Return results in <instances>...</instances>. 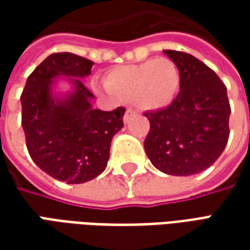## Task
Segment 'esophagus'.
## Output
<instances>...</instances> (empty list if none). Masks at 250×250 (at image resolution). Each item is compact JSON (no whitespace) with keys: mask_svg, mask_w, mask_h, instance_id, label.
Segmentation results:
<instances>
[{"mask_svg":"<svg viewBox=\"0 0 250 250\" xmlns=\"http://www.w3.org/2000/svg\"><path fill=\"white\" fill-rule=\"evenodd\" d=\"M135 115H136L135 109L127 108V111H125V123H127V122H130L131 118H132V116H135Z\"/></svg>","mask_w":250,"mask_h":250,"instance_id":"esophagus-1","label":"esophagus"}]
</instances>
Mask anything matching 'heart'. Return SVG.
Masks as SVG:
<instances>
[{"label": "heart", "instance_id": "1", "mask_svg": "<svg viewBox=\"0 0 250 250\" xmlns=\"http://www.w3.org/2000/svg\"><path fill=\"white\" fill-rule=\"evenodd\" d=\"M179 87L178 65L166 57L118 66L105 77V88L112 96L122 102H134L143 111H157L170 105Z\"/></svg>", "mask_w": 250, "mask_h": 250}]
</instances>
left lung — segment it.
Here are the masks:
<instances>
[{"label":"left lung","mask_w":250,"mask_h":250,"mask_svg":"<svg viewBox=\"0 0 250 250\" xmlns=\"http://www.w3.org/2000/svg\"><path fill=\"white\" fill-rule=\"evenodd\" d=\"M181 72V91L166 108L146 112L150 131L145 150L170 175L201 173L220 158L229 139L230 104L213 69L186 52L163 51Z\"/></svg>","instance_id":"1"}]
</instances>
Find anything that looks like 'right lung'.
Instances as JSON below:
<instances>
[{"label":"right lung","instance_id":"obj_1","mask_svg":"<svg viewBox=\"0 0 250 250\" xmlns=\"http://www.w3.org/2000/svg\"><path fill=\"white\" fill-rule=\"evenodd\" d=\"M93 62L69 52L52 53L32 72L21 93V125L26 148L39 167L66 184H84L107 167L114 135L123 127L125 107L93 109L92 93L79 77L91 73ZM71 79L75 91L53 99L52 78Z\"/></svg>","mask_w":250,"mask_h":250}]
</instances>
